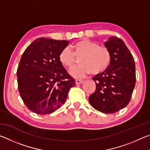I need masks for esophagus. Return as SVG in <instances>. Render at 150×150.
<instances>
[{
  "mask_svg": "<svg viewBox=\"0 0 150 150\" xmlns=\"http://www.w3.org/2000/svg\"><path fill=\"white\" fill-rule=\"evenodd\" d=\"M83 83V80H79V79H76L75 80V83L76 85H80L81 83Z\"/></svg>",
  "mask_w": 150,
  "mask_h": 150,
  "instance_id": "obj_1",
  "label": "esophagus"
}]
</instances>
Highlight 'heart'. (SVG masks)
Segmentation results:
<instances>
[{
  "mask_svg": "<svg viewBox=\"0 0 150 150\" xmlns=\"http://www.w3.org/2000/svg\"><path fill=\"white\" fill-rule=\"evenodd\" d=\"M71 49L65 47L61 51L59 59L64 67L71 69L79 58L81 64L70 71L73 77L82 78L88 73L98 75L109 67L111 55L109 50L105 46L98 45L97 43L88 39H83L71 45Z\"/></svg>",
  "mask_w": 150,
  "mask_h": 150,
  "instance_id": "1",
  "label": "heart"
}]
</instances>
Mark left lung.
<instances>
[{
	"mask_svg": "<svg viewBox=\"0 0 150 150\" xmlns=\"http://www.w3.org/2000/svg\"><path fill=\"white\" fill-rule=\"evenodd\" d=\"M105 45L110 53V65L93 78L96 90L88 100L96 110L112 114L126 106L131 99L136 84L135 62L126 44L118 38H109Z\"/></svg>",
	"mask_w": 150,
	"mask_h": 150,
	"instance_id": "1",
	"label": "left lung"
}]
</instances>
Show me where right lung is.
I'll return each mask as SVG.
<instances>
[{
	"label": "right lung",
	"instance_id": "obj_1",
	"mask_svg": "<svg viewBox=\"0 0 150 150\" xmlns=\"http://www.w3.org/2000/svg\"><path fill=\"white\" fill-rule=\"evenodd\" d=\"M67 40L40 38L26 49L17 69L20 95L27 108L38 115L59 108L75 81L63 67L59 55Z\"/></svg>",
	"mask_w": 150,
	"mask_h": 150
}]
</instances>
